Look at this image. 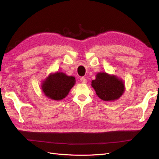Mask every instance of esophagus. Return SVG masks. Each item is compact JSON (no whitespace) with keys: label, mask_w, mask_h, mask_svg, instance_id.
<instances>
[{"label":"esophagus","mask_w":159,"mask_h":159,"mask_svg":"<svg viewBox=\"0 0 159 159\" xmlns=\"http://www.w3.org/2000/svg\"><path fill=\"white\" fill-rule=\"evenodd\" d=\"M80 81L82 84H86V83H87V80H86L85 78H80Z\"/></svg>","instance_id":"obj_1"}]
</instances>
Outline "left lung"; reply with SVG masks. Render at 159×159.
I'll return each instance as SVG.
<instances>
[{
	"label": "left lung",
	"mask_w": 159,
	"mask_h": 159,
	"mask_svg": "<svg viewBox=\"0 0 159 159\" xmlns=\"http://www.w3.org/2000/svg\"><path fill=\"white\" fill-rule=\"evenodd\" d=\"M95 80L91 81V86L98 97L105 102H111L119 99L123 94L125 83L121 78L106 72H99Z\"/></svg>",
	"instance_id": "left-lung-1"
}]
</instances>
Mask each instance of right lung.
Returning a JSON list of instances; mask_svg holds the SVG:
<instances>
[{
  "mask_svg": "<svg viewBox=\"0 0 159 159\" xmlns=\"http://www.w3.org/2000/svg\"><path fill=\"white\" fill-rule=\"evenodd\" d=\"M74 76H68L63 72L51 73L42 81V90L48 98L60 101L65 98L75 85Z\"/></svg>",
  "mask_w": 159,
  "mask_h": 159,
  "instance_id": "obj_1",
  "label": "right lung"
}]
</instances>
